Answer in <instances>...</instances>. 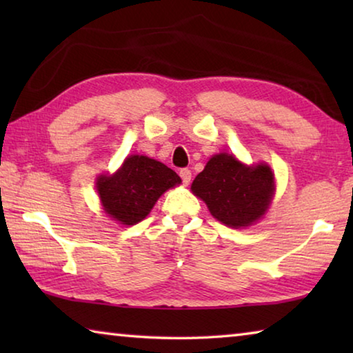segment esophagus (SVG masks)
Segmentation results:
<instances>
[{
	"label": "esophagus",
	"mask_w": 353,
	"mask_h": 353,
	"mask_svg": "<svg viewBox=\"0 0 353 353\" xmlns=\"http://www.w3.org/2000/svg\"><path fill=\"white\" fill-rule=\"evenodd\" d=\"M179 174H181V179H182L183 185H188L191 182V171L188 168H182Z\"/></svg>",
	"instance_id": "obj_1"
}]
</instances>
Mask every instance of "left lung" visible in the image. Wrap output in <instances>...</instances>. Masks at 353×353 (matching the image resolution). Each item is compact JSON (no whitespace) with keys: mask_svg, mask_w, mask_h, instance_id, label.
Returning <instances> with one entry per match:
<instances>
[{"mask_svg":"<svg viewBox=\"0 0 353 353\" xmlns=\"http://www.w3.org/2000/svg\"><path fill=\"white\" fill-rule=\"evenodd\" d=\"M191 191L223 224L246 227L260 219L270 207L274 174L263 163L249 168L234 155L218 154L196 176Z\"/></svg>","mask_w":353,"mask_h":353,"instance_id":"1","label":"left lung"}]
</instances>
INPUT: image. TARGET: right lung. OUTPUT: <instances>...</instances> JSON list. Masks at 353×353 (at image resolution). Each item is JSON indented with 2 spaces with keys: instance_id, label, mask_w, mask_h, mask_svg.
Segmentation results:
<instances>
[{
  "instance_id": "obj_1",
  "label": "right lung",
  "mask_w": 353,
  "mask_h": 353,
  "mask_svg": "<svg viewBox=\"0 0 353 353\" xmlns=\"http://www.w3.org/2000/svg\"><path fill=\"white\" fill-rule=\"evenodd\" d=\"M168 166L145 155H130L117 174L101 176L97 182L107 214L121 224L132 225L151 212L166 190L181 183Z\"/></svg>"
}]
</instances>
